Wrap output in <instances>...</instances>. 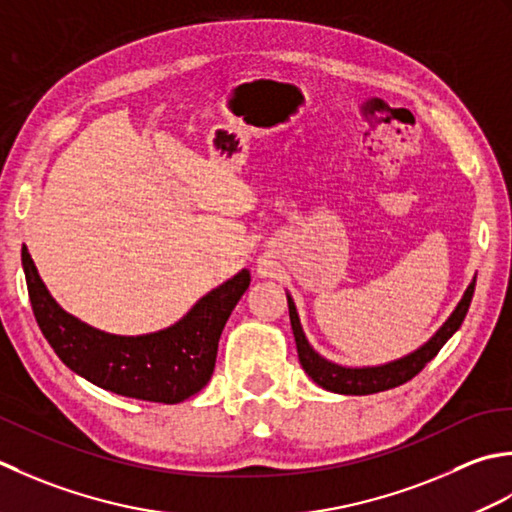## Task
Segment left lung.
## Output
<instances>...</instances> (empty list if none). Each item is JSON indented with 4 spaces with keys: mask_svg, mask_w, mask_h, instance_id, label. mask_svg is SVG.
<instances>
[{
    "mask_svg": "<svg viewBox=\"0 0 512 512\" xmlns=\"http://www.w3.org/2000/svg\"><path fill=\"white\" fill-rule=\"evenodd\" d=\"M473 291H475V278L471 280V285L466 287L462 300L457 302V307L453 309V314L446 318L444 325L437 329L429 340L398 360L373 364V367H344V364L331 362L325 356H320V353L309 344L305 329L300 325V316H298L294 298H291V294H287L289 320H291V329H294L298 360L309 378L314 380L318 387L327 389L331 393L369 395V393H380L393 387H400V384L409 382L413 375L420 373L426 367V362H431L437 356V351L444 347L446 340L462 327L466 311L471 307Z\"/></svg>",
    "mask_w": 512,
    "mask_h": 512,
    "instance_id": "8db88e82",
    "label": "left lung"
}]
</instances>
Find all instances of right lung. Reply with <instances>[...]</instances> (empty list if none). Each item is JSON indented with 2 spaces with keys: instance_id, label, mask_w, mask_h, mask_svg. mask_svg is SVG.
<instances>
[{
  "instance_id": "add662e5",
  "label": "right lung",
  "mask_w": 512,
  "mask_h": 512,
  "mask_svg": "<svg viewBox=\"0 0 512 512\" xmlns=\"http://www.w3.org/2000/svg\"><path fill=\"white\" fill-rule=\"evenodd\" d=\"M22 267L37 325L70 371L125 398L163 404L192 398L210 382L225 322L252 280L241 269L196 300L174 325L141 336H117L68 314L50 296L26 245Z\"/></svg>"
}]
</instances>
